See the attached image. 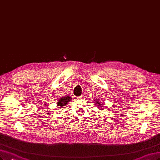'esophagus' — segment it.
<instances>
[{
  "label": "esophagus",
  "mask_w": 160,
  "mask_h": 160,
  "mask_svg": "<svg viewBox=\"0 0 160 160\" xmlns=\"http://www.w3.org/2000/svg\"><path fill=\"white\" fill-rule=\"evenodd\" d=\"M84 98H85V97L83 95H81L79 97H78V98L80 99V100H82V99H84Z\"/></svg>",
  "instance_id": "34e87169"
}]
</instances>
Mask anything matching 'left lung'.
Wrapping results in <instances>:
<instances>
[{"label": "left lung", "mask_w": 160, "mask_h": 160, "mask_svg": "<svg viewBox=\"0 0 160 160\" xmlns=\"http://www.w3.org/2000/svg\"><path fill=\"white\" fill-rule=\"evenodd\" d=\"M95 101V104H96V105L98 106V107L100 108V110H104V107H103V103L101 102V101H99L98 99H96Z\"/></svg>", "instance_id": "1"}]
</instances>
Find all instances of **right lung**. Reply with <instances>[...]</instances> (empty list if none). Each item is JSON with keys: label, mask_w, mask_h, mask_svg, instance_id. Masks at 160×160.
<instances>
[{"label": "right lung", "mask_w": 160, "mask_h": 160, "mask_svg": "<svg viewBox=\"0 0 160 160\" xmlns=\"http://www.w3.org/2000/svg\"><path fill=\"white\" fill-rule=\"evenodd\" d=\"M70 101H71V97L69 95H67L65 97H63L60 98L59 100L58 101L57 104H58V107L59 108H62L65 107L66 104H67Z\"/></svg>", "instance_id": "obj_1"}]
</instances>
